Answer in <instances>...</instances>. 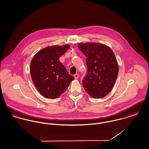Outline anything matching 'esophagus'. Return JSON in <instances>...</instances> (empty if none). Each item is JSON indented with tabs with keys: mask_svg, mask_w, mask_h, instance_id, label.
Wrapping results in <instances>:
<instances>
[{
	"mask_svg": "<svg viewBox=\"0 0 149 149\" xmlns=\"http://www.w3.org/2000/svg\"><path fill=\"white\" fill-rule=\"evenodd\" d=\"M78 77H79V74H75L74 75V78H75V79H77L78 78Z\"/></svg>",
	"mask_w": 149,
	"mask_h": 149,
	"instance_id": "1",
	"label": "esophagus"
}]
</instances>
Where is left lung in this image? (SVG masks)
Returning <instances> with one entry per match:
<instances>
[{
	"instance_id": "left-lung-1",
	"label": "left lung",
	"mask_w": 149,
	"mask_h": 149,
	"mask_svg": "<svg viewBox=\"0 0 149 149\" xmlns=\"http://www.w3.org/2000/svg\"><path fill=\"white\" fill-rule=\"evenodd\" d=\"M78 46L86 56L87 71L82 80L86 91L94 98L105 97L113 88L118 74L114 52L109 47L100 43H79Z\"/></svg>"
}]
</instances>
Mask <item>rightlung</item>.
Masks as SVG:
<instances>
[{
	"label": "right lung",
	"instance_id": "add662e5",
	"mask_svg": "<svg viewBox=\"0 0 149 149\" xmlns=\"http://www.w3.org/2000/svg\"><path fill=\"white\" fill-rule=\"evenodd\" d=\"M69 47L68 45L47 47L39 51L31 62L30 73L33 84L47 98H58L74 79L59 59Z\"/></svg>",
	"mask_w": 149,
	"mask_h": 149
}]
</instances>
